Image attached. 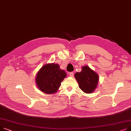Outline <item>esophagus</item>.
Listing matches in <instances>:
<instances>
[{"label": "esophagus", "mask_w": 131, "mask_h": 131, "mask_svg": "<svg viewBox=\"0 0 131 131\" xmlns=\"http://www.w3.org/2000/svg\"><path fill=\"white\" fill-rule=\"evenodd\" d=\"M69 76H70L71 77H73L74 73L73 72H70V73H69Z\"/></svg>", "instance_id": "obj_1"}]
</instances>
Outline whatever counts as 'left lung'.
Segmentation results:
<instances>
[{
	"label": "left lung",
	"mask_w": 131,
	"mask_h": 131,
	"mask_svg": "<svg viewBox=\"0 0 131 131\" xmlns=\"http://www.w3.org/2000/svg\"><path fill=\"white\" fill-rule=\"evenodd\" d=\"M75 78L77 81L79 88L85 93H92L97 88L99 75L88 66H84L80 72L75 74Z\"/></svg>",
	"instance_id": "left-lung-1"
}]
</instances>
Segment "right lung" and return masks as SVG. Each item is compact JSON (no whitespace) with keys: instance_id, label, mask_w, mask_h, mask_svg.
Instances as JSON below:
<instances>
[{"instance_id":"add662e5","label":"right lung","mask_w":131,"mask_h":131,"mask_svg":"<svg viewBox=\"0 0 131 131\" xmlns=\"http://www.w3.org/2000/svg\"><path fill=\"white\" fill-rule=\"evenodd\" d=\"M66 75L65 71L61 69L58 64L48 63L42 66L37 72L35 82L41 92L47 94H55Z\"/></svg>"}]
</instances>
